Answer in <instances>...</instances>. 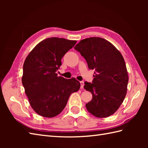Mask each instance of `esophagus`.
Instances as JSON below:
<instances>
[{"mask_svg":"<svg viewBox=\"0 0 148 148\" xmlns=\"http://www.w3.org/2000/svg\"><path fill=\"white\" fill-rule=\"evenodd\" d=\"M80 83H81V89H83V87H84V82H83V81H81Z\"/></svg>","mask_w":148,"mask_h":148,"instance_id":"esophagus-1","label":"esophagus"}]
</instances>
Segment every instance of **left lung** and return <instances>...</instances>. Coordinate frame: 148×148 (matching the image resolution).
<instances>
[{
    "label": "left lung",
    "instance_id": "obj_1",
    "mask_svg": "<svg viewBox=\"0 0 148 148\" xmlns=\"http://www.w3.org/2000/svg\"><path fill=\"white\" fill-rule=\"evenodd\" d=\"M74 49L94 69L92 83L85 82L84 88L92 94L86 104L91 114L97 118L108 117L117 111L127 92L128 75L121 53L108 40L90 37L77 44Z\"/></svg>",
    "mask_w": 148,
    "mask_h": 148
}]
</instances>
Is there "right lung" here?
<instances>
[{"mask_svg":"<svg viewBox=\"0 0 148 148\" xmlns=\"http://www.w3.org/2000/svg\"><path fill=\"white\" fill-rule=\"evenodd\" d=\"M76 40L51 37L34 47L24 62L21 81L30 106L39 115L53 118L67 104L71 94L79 90L75 78L67 79L56 72L61 60Z\"/></svg>","mask_w":148,"mask_h":148,"instance_id":"add662e5","label":"right lung"}]
</instances>
